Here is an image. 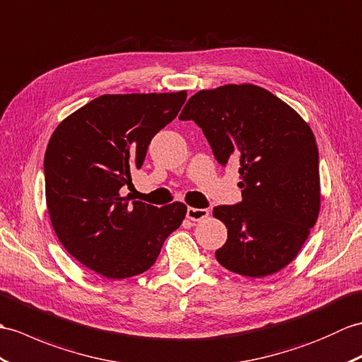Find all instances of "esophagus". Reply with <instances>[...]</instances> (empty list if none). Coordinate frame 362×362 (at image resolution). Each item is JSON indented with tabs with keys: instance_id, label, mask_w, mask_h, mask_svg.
Returning a JSON list of instances; mask_svg holds the SVG:
<instances>
[{
	"instance_id": "esophagus-1",
	"label": "esophagus",
	"mask_w": 362,
	"mask_h": 362,
	"mask_svg": "<svg viewBox=\"0 0 362 362\" xmlns=\"http://www.w3.org/2000/svg\"><path fill=\"white\" fill-rule=\"evenodd\" d=\"M209 216V211L205 208H192L189 206L187 209V217L189 221H194V222H199V221H204L206 219V217Z\"/></svg>"
}]
</instances>
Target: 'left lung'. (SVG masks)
Listing matches in <instances>:
<instances>
[{
  "label": "left lung",
  "mask_w": 362,
  "mask_h": 362,
  "mask_svg": "<svg viewBox=\"0 0 362 362\" xmlns=\"http://www.w3.org/2000/svg\"><path fill=\"white\" fill-rule=\"evenodd\" d=\"M179 119L194 120L221 165H240L242 202L216 206L228 228L216 259L226 270L265 277L298 256L321 209L317 146L308 123L256 85L202 89Z\"/></svg>",
  "instance_id": "obj_1"
}]
</instances>
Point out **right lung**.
<instances>
[{"label":"right lung","instance_id":"obj_1","mask_svg":"<svg viewBox=\"0 0 362 362\" xmlns=\"http://www.w3.org/2000/svg\"><path fill=\"white\" fill-rule=\"evenodd\" d=\"M185 100L187 90L106 94L67 115L47 143L45 188L54 231L67 253L107 279L149 270L185 219L180 202L157 208L120 194Z\"/></svg>","mask_w":362,"mask_h":362}]
</instances>
